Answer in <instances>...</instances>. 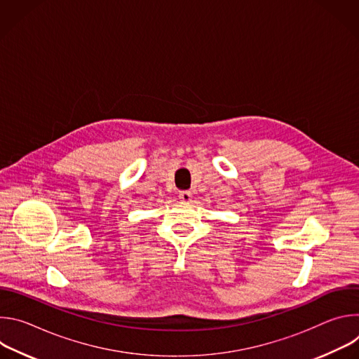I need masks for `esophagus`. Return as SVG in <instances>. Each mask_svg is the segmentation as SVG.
I'll use <instances>...</instances> for the list:
<instances>
[{
	"instance_id": "obj_1",
	"label": "esophagus",
	"mask_w": 359,
	"mask_h": 359,
	"mask_svg": "<svg viewBox=\"0 0 359 359\" xmlns=\"http://www.w3.org/2000/svg\"><path fill=\"white\" fill-rule=\"evenodd\" d=\"M179 198L182 200V201H190L191 200V193L190 191H180L179 193Z\"/></svg>"
}]
</instances>
